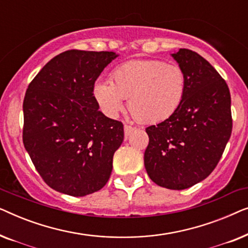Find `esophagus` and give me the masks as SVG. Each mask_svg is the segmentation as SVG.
Masks as SVG:
<instances>
[{"label": "esophagus", "instance_id": "1", "mask_svg": "<svg viewBox=\"0 0 248 248\" xmlns=\"http://www.w3.org/2000/svg\"><path fill=\"white\" fill-rule=\"evenodd\" d=\"M133 131H134V127H133V126H131V125H127V124L124 125V133H125V137H128V135H130Z\"/></svg>", "mask_w": 248, "mask_h": 248}]
</instances>
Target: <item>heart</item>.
Wrapping results in <instances>:
<instances>
[{"instance_id": "1", "label": "heart", "mask_w": 248, "mask_h": 248, "mask_svg": "<svg viewBox=\"0 0 248 248\" xmlns=\"http://www.w3.org/2000/svg\"><path fill=\"white\" fill-rule=\"evenodd\" d=\"M186 76L176 64L158 60H134L111 73V82L100 80L93 96L101 109L114 117L124 108L142 123H159L172 116L184 100Z\"/></svg>"}]
</instances>
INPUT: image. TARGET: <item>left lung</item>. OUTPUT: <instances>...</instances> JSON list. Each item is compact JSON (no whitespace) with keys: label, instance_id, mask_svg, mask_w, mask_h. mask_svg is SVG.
<instances>
[{"label":"left lung","instance_id":"1","mask_svg":"<svg viewBox=\"0 0 248 248\" xmlns=\"http://www.w3.org/2000/svg\"><path fill=\"white\" fill-rule=\"evenodd\" d=\"M171 56L186 76V93L172 116L145 128L144 166L157 185L185 189L218 165L232 135V98L226 81L198 53L181 48Z\"/></svg>","mask_w":248,"mask_h":248}]
</instances>
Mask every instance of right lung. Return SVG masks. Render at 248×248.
I'll return each mask as SVG.
<instances>
[{
	"label": "right lung",
	"mask_w": 248,
	"mask_h": 248,
	"mask_svg": "<svg viewBox=\"0 0 248 248\" xmlns=\"http://www.w3.org/2000/svg\"><path fill=\"white\" fill-rule=\"evenodd\" d=\"M117 56L66 50L29 83L23 100V144L44 182L57 192L84 196L103 188L110 177L124 128L99 110L93 87Z\"/></svg>",
	"instance_id": "1"
}]
</instances>
